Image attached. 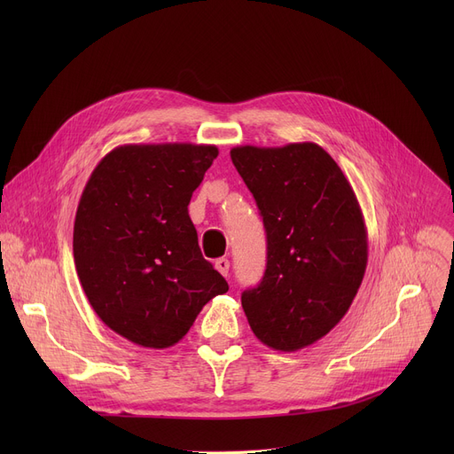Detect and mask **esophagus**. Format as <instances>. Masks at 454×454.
<instances>
[{
  "label": "esophagus",
  "instance_id": "34e87169",
  "mask_svg": "<svg viewBox=\"0 0 454 454\" xmlns=\"http://www.w3.org/2000/svg\"><path fill=\"white\" fill-rule=\"evenodd\" d=\"M215 269H217V270L226 278V276H228V272H230V261H228L226 257L217 259V261H215Z\"/></svg>",
  "mask_w": 454,
  "mask_h": 454
}]
</instances>
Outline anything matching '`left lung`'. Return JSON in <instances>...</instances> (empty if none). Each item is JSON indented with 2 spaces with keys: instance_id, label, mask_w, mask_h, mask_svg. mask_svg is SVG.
Segmentation results:
<instances>
[{
  "instance_id": "8db88e82",
  "label": "left lung",
  "mask_w": 454,
  "mask_h": 454,
  "mask_svg": "<svg viewBox=\"0 0 454 454\" xmlns=\"http://www.w3.org/2000/svg\"><path fill=\"white\" fill-rule=\"evenodd\" d=\"M267 230V270L241 303L254 335L278 351L325 337L368 263L363 209L342 169L313 141L230 151Z\"/></svg>"
}]
</instances>
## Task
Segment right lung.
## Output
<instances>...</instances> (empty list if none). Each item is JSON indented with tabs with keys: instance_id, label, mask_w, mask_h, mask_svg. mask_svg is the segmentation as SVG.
<instances>
[{
	"instance_id": "right-lung-1",
	"label": "right lung",
	"mask_w": 454,
	"mask_h": 454,
	"mask_svg": "<svg viewBox=\"0 0 454 454\" xmlns=\"http://www.w3.org/2000/svg\"><path fill=\"white\" fill-rule=\"evenodd\" d=\"M217 154L215 145L195 143L121 145L84 185L75 269L93 311L137 346H175L202 307L228 291L202 257L187 211Z\"/></svg>"
}]
</instances>
